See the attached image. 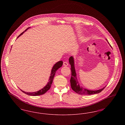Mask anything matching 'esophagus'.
<instances>
[{
	"mask_svg": "<svg viewBox=\"0 0 125 125\" xmlns=\"http://www.w3.org/2000/svg\"><path fill=\"white\" fill-rule=\"evenodd\" d=\"M63 65H64V66H67V65H68V63L67 62L65 61L63 63Z\"/></svg>",
	"mask_w": 125,
	"mask_h": 125,
	"instance_id": "34e87169",
	"label": "esophagus"
}]
</instances>
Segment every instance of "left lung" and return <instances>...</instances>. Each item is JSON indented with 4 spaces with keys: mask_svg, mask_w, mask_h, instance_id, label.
Here are the masks:
<instances>
[{
    "mask_svg": "<svg viewBox=\"0 0 125 125\" xmlns=\"http://www.w3.org/2000/svg\"><path fill=\"white\" fill-rule=\"evenodd\" d=\"M107 42V39H106ZM69 64L71 65V77L70 79V83L72 89L77 93V94L80 95H92L95 94H98L104 89L106 86L104 87L103 88L99 90H90L89 89H84L83 87H81L78 81L77 77H76V73L74 67V58L73 56H71L69 59Z\"/></svg>",
    "mask_w": 125,
    "mask_h": 125,
    "instance_id": "obj_1",
    "label": "left lung"
}]
</instances>
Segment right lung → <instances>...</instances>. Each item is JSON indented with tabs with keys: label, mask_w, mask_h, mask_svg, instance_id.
Instances as JSON below:
<instances>
[{
	"label": "right lung",
	"mask_w": 125,
	"mask_h": 125,
	"mask_svg": "<svg viewBox=\"0 0 125 125\" xmlns=\"http://www.w3.org/2000/svg\"><path fill=\"white\" fill-rule=\"evenodd\" d=\"M29 28H30V27L28 28L27 29L25 30V31H26L27 30L29 29ZM25 31L23 32L22 33H21L19 36H18L17 38H18L20 36H21V35H22ZM62 65H63V61H60L57 62L53 65V67L52 69L51 76H50V78H49V82H48L46 85L45 87H44L42 89L39 90L38 91L34 92H25L24 91L22 90L21 89V91L25 94H26L27 95H31V96H37V95H42V94H44V93H45L49 89H50V88L51 87V85H52V82H53V80L54 77L55 76L56 72L57 71V70L59 68H60V67L62 66Z\"/></svg>",
	"instance_id": "add662e5"
}]
</instances>
